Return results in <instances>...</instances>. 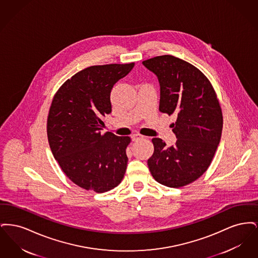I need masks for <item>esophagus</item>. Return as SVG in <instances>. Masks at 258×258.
<instances>
[{
	"label": "esophagus",
	"instance_id": "1",
	"mask_svg": "<svg viewBox=\"0 0 258 258\" xmlns=\"http://www.w3.org/2000/svg\"><path fill=\"white\" fill-rule=\"evenodd\" d=\"M143 137H144L143 135H139V134H135V135L132 136V139H133V141H138V140L142 139Z\"/></svg>",
	"mask_w": 258,
	"mask_h": 258
}]
</instances>
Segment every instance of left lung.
Segmentation results:
<instances>
[{"mask_svg": "<svg viewBox=\"0 0 258 258\" xmlns=\"http://www.w3.org/2000/svg\"><path fill=\"white\" fill-rule=\"evenodd\" d=\"M142 63L159 79L160 112L177 117L170 125L175 145L167 147L162 139L153 138L148 166L160 184L181 187L196 181L211 164L221 140V105L208 78L191 63L171 55Z\"/></svg>", "mask_w": 258, "mask_h": 258, "instance_id": "8db88e82", "label": "left lung"}]
</instances>
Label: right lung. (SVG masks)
<instances>
[{
  "instance_id": "obj_1",
  "label": "right lung",
  "mask_w": 258,
  "mask_h": 258,
  "mask_svg": "<svg viewBox=\"0 0 258 258\" xmlns=\"http://www.w3.org/2000/svg\"><path fill=\"white\" fill-rule=\"evenodd\" d=\"M134 67H89L68 79L52 100L47 119L52 154L68 178L87 190L105 192L123 180L131 138L100 131L102 117L111 113L112 88Z\"/></svg>"
}]
</instances>
